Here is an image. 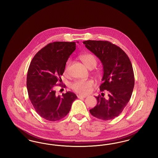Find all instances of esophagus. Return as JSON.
<instances>
[{
  "instance_id": "esophagus-1",
  "label": "esophagus",
  "mask_w": 158,
  "mask_h": 158,
  "mask_svg": "<svg viewBox=\"0 0 158 158\" xmlns=\"http://www.w3.org/2000/svg\"><path fill=\"white\" fill-rule=\"evenodd\" d=\"M87 96H86V95H79L78 96H77V97L79 98H86Z\"/></svg>"
}]
</instances>
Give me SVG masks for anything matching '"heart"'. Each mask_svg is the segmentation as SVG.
Instances as JSON below:
<instances>
[{"instance_id": "obj_1", "label": "heart", "mask_w": 158, "mask_h": 158, "mask_svg": "<svg viewBox=\"0 0 158 158\" xmlns=\"http://www.w3.org/2000/svg\"><path fill=\"white\" fill-rule=\"evenodd\" d=\"M81 60L82 61L83 64L89 69H92L95 68L97 64V59L92 54H86L80 56ZM70 64V61H68L65 66V72L68 71ZM95 85L94 81L92 79L88 80H81L76 81L71 85V88L76 92L81 94H89L92 87Z\"/></svg>"}]
</instances>
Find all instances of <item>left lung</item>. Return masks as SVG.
Segmentation results:
<instances>
[{"label":"left lung","instance_id":"left-lung-1","mask_svg":"<svg viewBox=\"0 0 158 158\" xmlns=\"http://www.w3.org/2000/svg\"><path fill=\"white\" fill-rule=\"evenodd\" d=\"M103 66L102 83L99 89L107 90L108 95L95 97L97 105L89 110L91 115L102 120L117 117L130 101L135 86V76L131 61L121 48L106 41L88 40L83 42Z\"/></svg>","mask_w":158,"mask_h":158}]
</instances>
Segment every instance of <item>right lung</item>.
I'll return each mask as SVG.
<instances>
[{
    "label": "right lung",
    "mask_w": 158,
    "mask_h": 158,
    "mask_svg": "<svg viewBox=\"0 0 158 158\" xmlns=\"http://www.w3.org/2000/svg\"><path fill=\"white\" fill-rule=\"evenodd\" d=\"M75 49V42L49 43L31 62L27 78L28 97L38 114L46 120L55 121L64 118L77 98L70 91L57 96L54 89L57 82L62 81L60 76Z\"/></svg>",
    "instance_id": "obj_1"
}]
</instances>
